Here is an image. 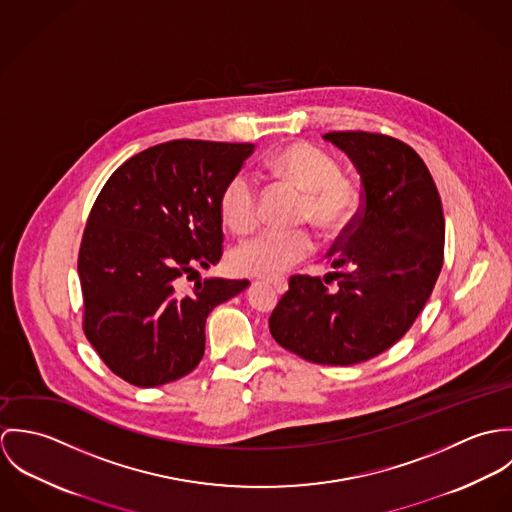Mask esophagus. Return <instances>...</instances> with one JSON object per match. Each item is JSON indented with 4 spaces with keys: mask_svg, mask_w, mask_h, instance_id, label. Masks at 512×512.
Listing matches in <instances>:
<instances>
[{
    "mask_svg": "<svg viewBox=\"0 0 512 512\" xmlns=\"http://www.w3.org/2000/svg\"><path fill=\"white\" fill-rule=\"evenodd\" d=\"M270 284L274 286V290L280 293V295L288 292V282H286V280H270Z\"/></svg>",
    "mask_w": 512,
    "mask_h": 512,
    "instance_id": "esophagus-1",
    "label": "esophagus"
}]
</instances>
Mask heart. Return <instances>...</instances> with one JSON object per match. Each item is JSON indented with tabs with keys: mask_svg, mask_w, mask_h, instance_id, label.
Returning a JSON list of instances; mask_svg holds the SVG:
<instances>
[{
	"mask_svg": "<svg viewBox=\"0 0 512 512\" xmlns=\"http://www.w3.org/2000/svg\"><path fill=\"white\" fill-rule=\"evenodd\" d=\"M266 171L278 181L303 191L299 219L313 220L325 236L347 232L363 209V193L355 179L343 175L341 161L313 142H292L266 159ZM220 217L236 232L246 234L258 222V191L252 179L238 171L228 177L219 195ZM315 236L307 228L262 230L238 244L230 256L240 276L276 278L315 252Z\"/></svg>",
	"mask_w": 512,
	"mask_h": 512,
	"instance_id": "b5f03b06",
	"label": "heart"
}]
</instances>
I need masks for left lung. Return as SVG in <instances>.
I'll use <instances>...</instances> for the list:
<instances>
[{
	"mask_svg": "<svg viewBox=\"0 0 512 512\" xmlns=\"http://www.w3.org/2000/svg\"><path fill=\"white\" fill-rule=\"evenodd\" d=\"M325 140L361 173L363 209L327 254L335 272L290 278L270 333L309 363L349 366L384 353L414 325L443 266L445 220L434 177L408 144L361 130Z\"/></svg>",
	"mask_w": 512,
	"mask_h": 512,
	"instance_id": "8db88e82",
	"label": "left lung"
}]
</instances>
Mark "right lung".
Returning a JSON list of instances; mask_svg holds the SVG:
<instances>
[{
  "label": "right lung",
  "instance_id": "add662e5",
  "mask_svg": "<svg viewBox=\"0 0 512 512\" xmlns=\"http://www.w3.org/2000/svg\"><path fill=\"white\" fill-rule=\"evenodd\" d=\"M252 144L173 140L124 161L98 193L78 250L82 329L122 380L153 388L205 355L209 313L248 280H195L222 256L219 195Z\"/></svg>",
  "mask_w": 512,
  "mask_h": 512
}]
</instances>
